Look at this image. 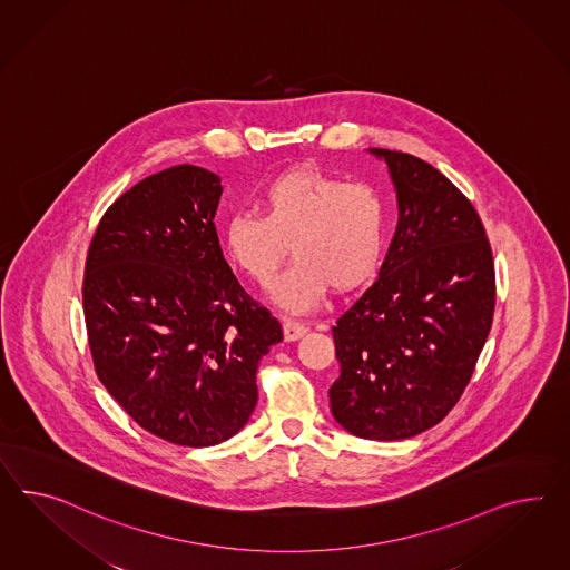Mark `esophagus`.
I'll list each match as a JSON object with an SVG mask.
<instances>
[{"instance_id": "esophagus-1", "label": "esophagus", "mask_w": 570, "mask_h": 570, "mask_svg": "<svg viewBox=\"0 0 570 570\" xmlns=\"http://www.w3.org/2000/svg\"><path fill=\"white\" fill-rule=\"evenodd\" d=\"M283 333H285V341H297L306 335L307 326L304 322L283 321Z\"/></svg>"}]
</instances>
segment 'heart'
Here are the masks:
<instances>
[{
  "mask_svg": "<svg viewBox=\"0 0 570 570\" xmlns=\"http://www.w3.org/2000/svg\"><path fill=\"white\" fill-rule=\"evenodd\" d=\"M261 213H235L223 223V246L252 281L268 283L292 246L295 261L273 283V299L295 314L318 306L328 285L351 292L379 268L389 242L384 194L318 167L273 177L258 198Z\"/></svg>",
  "mask_w": 570,
  "mask_h": 570,
  "instance_id": "heart-1",
  "label": "heart"
}]
</instances>
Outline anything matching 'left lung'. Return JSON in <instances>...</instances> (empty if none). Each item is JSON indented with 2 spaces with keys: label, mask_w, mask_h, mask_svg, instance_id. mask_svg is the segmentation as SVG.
<instances>
[{
  "label": "left lung",
  "mask_w": 570,
  "mask_h": 570,
  "mask_svg": "<svg viewBox=\"0 0 570 570\" xmlns=\"http://www.w3.org/2000/svg\"><path fill=\"white\" fill-rule=\"evenodd\" d=\"M393 177L399 225L379 278L333 326L331 411L365 440L417 436L468 389L497 306L492 248L468 196L409 153L370 148Z\"/></svg>",
  "instance_id": "obj_1"
}]
</instances>
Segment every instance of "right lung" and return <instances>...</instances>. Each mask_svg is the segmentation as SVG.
Instances as JSON below:
<instances>
[{
    "label": "right lung",
    "instance_id": "add662e5",
    "mask_svg": "<svg viewBox=\"0 0 570 570\" xmlns=\"http://www.w3.org/2000/svg\"><path fill=\"white\" fill-rule=\"evenodd\" d=\"M220 179L196 165L145 177L105 210L88 246L82 306L102 386L134 422L179 446L237 434L277 318L225 263Z\"/></svg>",
    "mask_w": 570,
    "mask_h": 570
}]
</instances>
